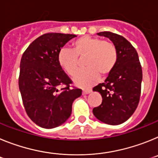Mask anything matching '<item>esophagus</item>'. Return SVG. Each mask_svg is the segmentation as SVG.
<instances>
[{"label": "esophagus", "mask_w": 158, "mask_h": 158, "mask_svg": "<svg viewBox=\"0 0 158 158\" xmlns=\"http://www.w3.org/2000/svg\"><path fill=\"white\" fill-rule=\"evenodd\" d=\"M90 92H91V90H83V94H90Z\"/></svg>", "instance_id": "1"}]
</instances>
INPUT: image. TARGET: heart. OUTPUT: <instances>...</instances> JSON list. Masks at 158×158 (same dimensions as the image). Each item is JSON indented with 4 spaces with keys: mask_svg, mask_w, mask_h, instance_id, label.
Instances as JSON below:
<instances>
[{
    "mask_svg": "<svg viewBox=\"0 0 158 158\" xmlns=\"http://www.w3.org/2000/svg\"><path fill=\"white\" fill-rule=\"evenodd\" d=\"M72 50L63 48L57 57L59 65L70 75H75L79 67V59L83 58L84 70L79 71L74 76L73 81L78 87H89L96 83L100 75H109L118 61L116 47L109 41L100 38L83 35L75 40Z\"/></svg>",
    "mask_w": 158,
    "mask_h": 158,
    "instance_id": "1",
    "label": "heart"
}]
</instances>
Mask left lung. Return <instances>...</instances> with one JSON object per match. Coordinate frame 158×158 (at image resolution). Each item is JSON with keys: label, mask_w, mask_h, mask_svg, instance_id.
Instances as JSON below:
<instances>
[{"label": "left lung", "mask_w": 158, "mask_h": 158, "mask_svg": "<svg viewBox=\"0 0 158 158\" xmlns=\"http://www.w3.org/2000/svg\"><path fill=\"white\" fill-rule=\"evenodd\" d=\"M97 35L112 41L117 48L118 61L104 83L93 88L102 98V104L93 109V114L106 124H122L131 117L139 102L142 67L137 51L126 38L110 31Z\"/></svg>", "instance_id": "obj_1"}]
</instances>
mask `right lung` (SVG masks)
<instances>
[{
    "label": "right lung",
    "mask_w": 158,
    "mask_h": 158,
    "mask_svg": "<svg viewBox=\"0 0 158 158\" xmlns=\"http://www.w3.org/2000/svg\"><path fill=\"white\" fill-rule=\"evenodd\" d=\"M73 34L46 33L28 47L20 64L19 88L26 113L39 127L52 129L69 118L82 90L70 89L71 80L59 65L60 51ZM60 85L64 88L58 90Z\"/></svg>",
    "instance_id": "right-lung-1"
}]
</instances>
